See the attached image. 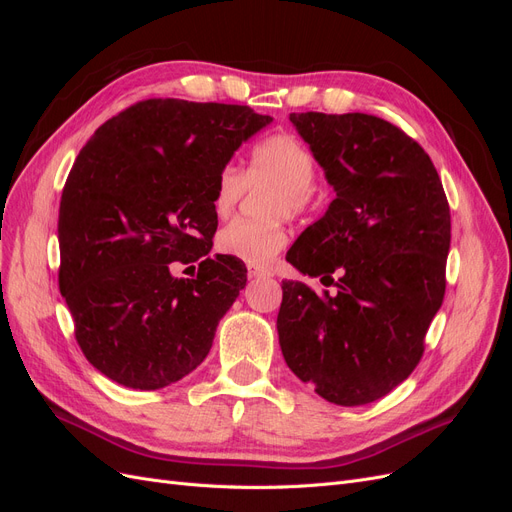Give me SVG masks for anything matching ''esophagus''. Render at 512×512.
I'll use <instances>...</instances> for the list:
<instances>
[{"label":"esophagus","instance_id":"34e87169","mask_svg":"<svg viewBox=\"0 0 512 512\" xmlns=\"http://www.w3.org/2000/svg\"><path fill=\"white\" fill-rule=\"evenodd\" d=\"M247 277H271V271L265 269V267L247 265Z\"/></svg>","mask_w":512,"mask_h":512}]
</instances>
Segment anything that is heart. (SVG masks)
<instances>
[{
  "label": "heart",
  "instance_id": "obj_1",
  "mask_svg": "<svg viewBox=\"0 0 512 512\" xmlns=\"http://www.w3.org/2000/svg\"><path fill=\"white\" fill-rule=\"evenodd\" d=\"M316 158L309 147L292 134H275L252 149L250 164L243 170L226 164L215 177L213 211L218 218H228L235 211L241 196L250 185H275L269 196L271 222L256 224L235 220L224 226L218 235L220 252L239 258L247 265H269L288 245V228L282 215L307 213L314 207L312 183L316 179Z\"/></svg>",
  "mask_w": 512,
  "mask_h": 512
}]
</instances>
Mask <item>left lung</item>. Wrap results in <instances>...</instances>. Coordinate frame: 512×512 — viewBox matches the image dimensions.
Masks as SVG:
<instances>
[{
	"label": "left lung",
	"instance_id": "obj_1",
	"mask_svg": "<svg viewBox=\"0 0 512 512\" xmlns=\"http://www.w3.org/2000/svg\"><path fill=\"white\" fill-rule=\"evenodd\" d=\"M335 198L286 260L337 292L284 282L277 335L294 376L337 406L391 393L418 365L444 299L451 211L425 149L365 113H290Z\"/></svg>",
	"mask_w": 512,
	"mask_h": 512
}]
</instances>
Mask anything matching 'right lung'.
Masks as SVG:
<instances>
[{
    "mask_svg": "<svg viewBox=\"0 0 512 512\" xmlns=\"http://www.w3.org/2000/svg\"><path fill=\"white\" fill-rule=\"evenodd\" d=\"M271 121L239 104L145 100L81 149L59 203V290L106 378L156 391L205 361L247 282L239 258L207 256L215 177ZM196 259L192 281L169 273Z\"/></svg>",
    "mask_w": 512,
    "mask_h": 512,
    "instance_id": "right-lung-1",
    "label": "right lung"
}]
</instances>
